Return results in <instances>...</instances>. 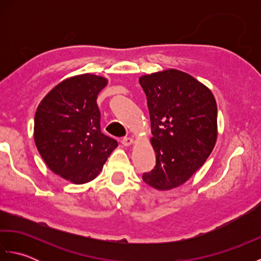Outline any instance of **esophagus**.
<instances>
[{
  "label": "esophagus",
  "mask_w": 261,
  "mask_h": 261,
  "mask_svg": "<svg viewBox=\"0 0 261 261\" xmlns=\"http://www.w3.org/2000/svg\"><path fill=\"white\" fill-rule=\"evenodd\" d=\"M121 143L123 146H125V147L131 146L132 143H134V139H132V138H130V137H125V138H123V139L121 140Z\"/></svg>",
  "instance_id": "obj_1"
}]
</instances>
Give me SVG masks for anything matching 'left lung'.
I'll return each mask as SVG.
<instances>
[{
    "label": "left lung",
    "instance_id": "1",
    "mask_svg": "<svg viewBox=\"0 0 261 261\" xmlns=\"http://www.w3.org/2000/svg\"><path fill=\"white\" fill-rule=\"evenodd\" d=\"M151 122L154 168L146 184L167 191L184 184L212 152L218 131L216 102L206 86L176 69L141 76Z\"/></svg>",
    "mask_w": 261,
    "mask_h": 261
}]
</instances>
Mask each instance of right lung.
Returning a JSON list of instances; mask_svg holds the SVG:
<instances>
[{
  "label": "right lung",
  "mask_w": 261,
  "mask_h": 261,
  "mask_svg": "<svg viewBox=\"0 0 261 261\" xmlns=\"http://www.w3.org/2000/svg\"><path fill=\"white\" fill-rule=\"evenodd\" d=\"M108 81L84 74L60 83L39 104L35 142L55 174L84 184L95 178L118 141L101 130L96 98Z\"/></svg>",
  "instance_id": "add662e5"
}]
</instances>
